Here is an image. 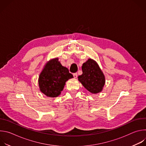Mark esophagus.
<instances>
[{"label": "esophagus", "mask_w": 146, "mask_h": 146, "mask_svg": "<svg viewBox=\"0 0 146 146\" xmlns=\"http://www.w3.org/2000/svg\"><path fill=\"white\" fill-rule=\"evenodd\" d=\"M73 77H74V78H77V74L76 73H73Z\"/></svg>", "instance_id": "esophagus-1"}]
</instances>
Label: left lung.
Returning a JSON list of instances; mask_svg holds the SVG:
<instances>
[{
	"instance_id": "left-lung-1",
	"label": "left lung",
	"mask_w": 146,
	"mask_h": 146,
	"mask_svg": "<svg viewBox=\"0 0 146 146\" xmlns=\"http://www.w3.org/2000/svg\"><path fill=\"white\" fill-rule=\"evenodd\" d=\"M82 71L78 80L84 88L94 94L102 92L105 84V77L97 62L88 59L82 64Z\"/></svg>"
}]
</instances>
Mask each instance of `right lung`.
Returning a JSON list of instances; mask_svg holds the SVG:
<instances>
[{"instance_id":"1","label":"right lung","mask_w":146,"mask_h":146,"mask_svg":"<svg viewBox=\"0 0 146 146\" xmlns=\"http://www.w3.org/2000/svg\"><path fill=\"white\" fill-rule=\"evenodd\" d=\"M73 77L67 68L62 66L58 58L48 61L41 72L38 83L40 91L48 97L58 96L66 82Z\"/></svg>"}]
</instances>
